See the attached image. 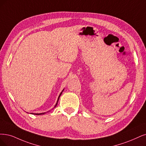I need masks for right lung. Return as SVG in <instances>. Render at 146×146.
I'll return each mask as SVG.
<instances>
[{
  "mask_svg": "<svg viewBox=\"0 0 146 146\" xmlns=\"http://www.w3.org/2000/svg\"><path fill=\"white\" fill-rule=\"evenodd\" d=\"M64 89H63V90L62 91V92L60 93V94L59 95V97H58V100H57V102H56V105H55V106H54V108H55L56 106V105H57V104H58V100H59V98H60V96H61V94H62V93L63 92V91H64ZM53 110V109H52ZM49 111H48V112H49ZM46 112H42V113H39V114H33V113H32V114H35V115H42V114H46Z\"/></svg>",
  "mask_w": 146,
  "mask_h": 146,
  "instance_id": "right-lung-1",
  "label": "right lung"
}]
</instances>
